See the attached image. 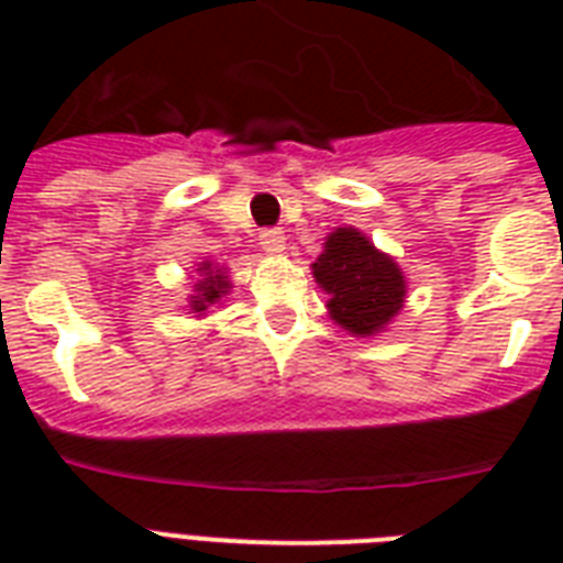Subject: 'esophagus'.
Returning a JSON list of instances; mask_svg holds the SVG:
<instances>
[{
    "instance_id": "1",
    "label": "esophagus",
    "mask_w": 563,
    "mask_h": 563,
    "mask_svg": "<svg viewBox=\"0 0 563 563\" xmlns=\"http://www.w3.org/2000/svg\"><path fill=\"white\" fill-rule=\"evenodd\" d=\"M260 245H263L268 254H280L283 247H286V236H283L280 228H265L260 230Z\"/></svg>"
}]
</instances>
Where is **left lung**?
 I'll use <instances>...</instances> for the list:
<instances>
[{
    "label": "left lung",
    "instance_id": "left-lung-1",
    "mask_svg": "<svg viewBox=\"0 0 563 563\" xmlns=\"http://www.w3.org/2000/svg\"><path fill=\"white\" fill-rule=\"evenodd\" d=\"M316 280L330 295L327 307L335 324L356 335L383 330L402 307L406 280L391 256L379 254L360 230L330 233L324 254L312 265Z\"/></svg>",
    "mask_w": 563,
    "mask_h": 563
}]
</instances>
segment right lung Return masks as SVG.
I'll return each instance as SVG.
<instances>
[{
	"mask_svg": "<svg viewBox=\"0 0 563 563\" xmlns=\"http://www.w3.org/2000/svg\"><path fill=\"white\" fill-rule=\"evenodd\" d=\"M198 272H201V280L195 283L192 309H195V312H203V309L210 307V303H216V300H219L221 295L228 291L230 283L224 280V274L212 272V268L207 263H203L201 268H198Z\"/></svg>",
	"mask_w": 563,
	"mask_h": 563,
	"instance_id": "right-lung-1",
	"label": "right lung"
}]
</instances>
